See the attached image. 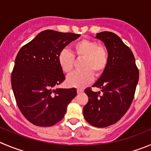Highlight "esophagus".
I'll return each instance as SVG.
<instances>
[{
    "mask_svg": "<svg viewBox=\"0 0 151 151\" xmlns=\"http://www.w3.org/2000/svg\"><path fill=\"white\" fill-rule=\"evenodd\" d=\"M77 94H80V93L83 92V90L82 89H80V88H78V89L77 90Z\"/></svg>",
    "mask_w": 151,
    "mask_h": 151,
    "instance_id": "34e87169",
    "label": "esophagus"
}]
</instances>
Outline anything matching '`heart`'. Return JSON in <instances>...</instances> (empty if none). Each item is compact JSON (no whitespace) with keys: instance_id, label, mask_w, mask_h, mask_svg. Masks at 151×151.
<instances>
[{"instance_id":"obj_1","label":"heart","mask_w":151,"mask_h":151,"mask_svg":"<svg viewBox=\"0 0 151 151\" xmlns=\"http://www.w3.org/2000/svg\"><path fill=\"white\" fill-rule=\"evenodd\" d=\"M74 57L83 59L81 63L82 71H76L67 78L69 86L81 88L90 83L93 74L100 77L105 71L109 60V53L106 47L99 45L97 41L83 39L72 45V53L63 49L58 55V63L63 72L70 74L74 66Z\"/></svg>"}]
</instances>
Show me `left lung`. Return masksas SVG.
Masks as SVG:
<instances>
[{
	"label": "left lung",
	"instance_id": "obj_1",
	"mask_svg": "<svg viewBox=\"0 0 151 151\" xmlns=\"http://www.w3.org/2000/svg\"><path fill=\"white\" fill-rule=\"evenodd\" d=\"M97 39L104 42L109 53L105 71L93 87L101 89L95 92L85 89L88 101L83 107V115L88 124L106 127L116 123L124 115L134 98L139 81V69L133 52L119 36L104 31L97 33Z\"/></svg>",
	"mask_w": 151,
	"mask_h": 151
}]
</instances>
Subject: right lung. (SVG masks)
Returning a JSON list of instances; mask_svg holds the SVG:
<instances>
[{"mask_svg":"<svg viewBox=\"0 0 151 151\" xmlns=\"http://www.w3.org/2000/svg\"><path fill=\"white\" fill-rule=\"evenodd\" d=\"M80 36L46 29L18 51L11 83L17 105L30 123L39 127L56 124L77 95L75 88L53 87L65 79L58 63L59 53Z\"/></svg>","mask_w":151,"mask_h":151,"instance_id":"add662e5","label":"right lung"}]
</instances>
